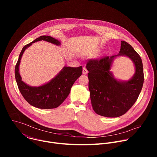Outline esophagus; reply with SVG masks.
Listing matches in <instances>:
<instances>
[{
  "mask_svg": "<svg viewBox=\"0 0 157 157\" xmlns=\"http://www.w3.org/2000/svg\"><path fill=\"white\" fill-rule=\"evenodd\" d=\"M87 69L85 68V67H84L83 68V69H82V73L84 74V75H86L87 73Z\"/></svg>",
  "mask_w": 157,
  "mask_h": 157,
  "instance_id": "1",
  "label": "esophagus"
}]
</instances>
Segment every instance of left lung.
I'll use <instances>...</instances> for the list:
<instances>
[{
	"label": "left lung",
	"mask_w": 157,
	"mask_h": 157,
	"mask_svg": "<svg viewBox=\"0 0 157 157\" xmlns=\"http://www.w3.org/2000/svg\"><path fill=\"white\" fill-rule=\"evenodd\" d=\"M124 55L130 57L136 66V73L127 82H119L109 71L113 58ZM89 71V89L93 109L98 115L117 117L125 114L135 104L144 81L142 59L130 44L121 41L119 54L90 59L86 64Z\"/></svg>",
	"instance_id": "obj_1"
}]
</instances>
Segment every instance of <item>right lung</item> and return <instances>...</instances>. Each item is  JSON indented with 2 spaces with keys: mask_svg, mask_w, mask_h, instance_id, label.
I'll use <instances>...</instances> for the list:
<instances>
[{
  "mask_svg": "<svg viewBox=\"0 0 157 157\" xmlns=\"http://www.w3.org/2000/svg\"><path fill=\"white\" fill-rule=\"evenodd\" d=\"M44 40L56 45H59L60 41L50 36L43 35L32 42L26 44L22 48L15 68V77L18 87L24 99L32 106L40 109H54L61 105L68 96L71 88L76 79L82 75V66L72 68L64 66L58 75L49 82L38 86L32 87L21 80L19 73V64L25 50L32 44Z\"/></svg>",
  "mask_w": 157,
  "mask_h": 157,
  "instance_id": "obj_1",
  "label": "right lung"
}]
</instances>
